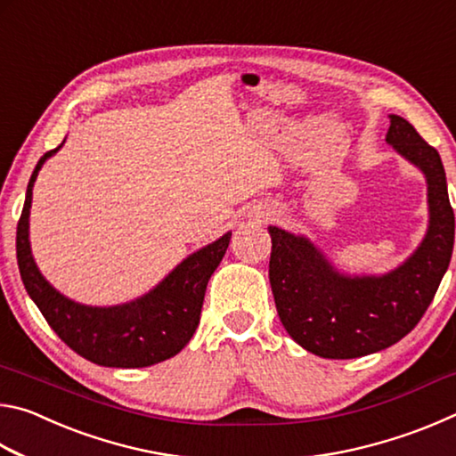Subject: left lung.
I'll list each match as a JSON object with an SVG mask.
<instances>
[{"mask_svg":"<svg viewBox=\"0 0 456 456\" xmlns=\"http://www.w3.org/2000/svg\"><path fill=\"white\" fill-rule=\"evenodd\" d=\"M386 142L427 181L428 227L419 247L386 273L338 269L312 239L269 225V283L288 334L320 358L350 360L403 339L441 285L452 256L454 213L441 154L411 122L390 114Z\"/></svg>","mask_w":456,"mask_h":456,"instance_id":"1","label":"left lung"}]
</instances>
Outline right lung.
<instances>
[{
  "label": "right lung",
  "instance_id": "add662e5",
  "mask_svg": "<svg viewBox=\"0 0 456 456\" xmlns=\"http://www.w3.org/2000/svg\"><path fill=\"white\" fill-rule=\"evenodd\" d=\"M64 142L37 160L18 223L15 251L28 296L61 342L98 366L144 368L176 356L199 326L207 283L225 256L231 231L184 257L163 281L141 297L117 305L74 302L42 275L29 243L34 183L45 160L53 157Z\"/></svg>",
  "mask_w": 456,
  "mask_h": 456
}]
</instances>
